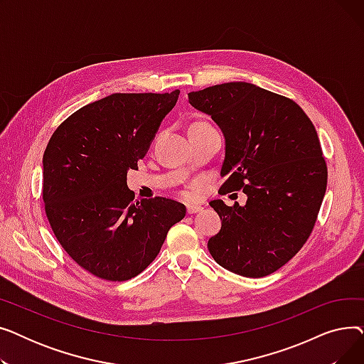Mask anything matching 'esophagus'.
I'll use <instances>...</instances> for the list:
<instances>
[{"label": "esophagus", "instance_id": "obj_1", "mask_svg": "<svg viewBox=\"0 0 364 364\" xmlns=\"http://www.w3.org/2000/svg\"><path fill=\"white\" fill-rule=\"evenodd\" d=\"M202 211V206H198V205H187V214H198Z\"/></svg>", "mask_w": 364, "mask_h": 364}]
</instances>
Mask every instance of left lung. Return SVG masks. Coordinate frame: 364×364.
I'll return each instance as SVG.
<instances>
[{
  "label": "left lung",
  "mask_w": 364,
  "mask_h": 364,
  "mask_svg": "<svg viewBox=\"0 0 364 364\" xmlns=\"http://www.w3.org/2000/svg\"><path fill=\"white\" fill-rule=\"evenodd\" d=\"M225 139L221 195L243 190L247 200H211L221 230L208 240L225 270L264 277L279 270L310 237L326 192L328 166L317 131L291 99L250 82L188 92Z\"/></svg>",
  "instance_id": "left-lung-1"
}]
</instances>
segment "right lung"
Returning <instances> with one entry per match:
<instances>
[{
	"label": "right lung",
	"mask_w": 364,
	"mask_h": 364,
	"mask_svg": "<svg viewBox=\"0 0 364 364\" xmlns=\"http://www.w3.org/2000/svg\"><path fill=\"white\" fill-rule=\"evenodd\" d=\"M180 90L117 92L72 113L43 158V199L54 236L84 270L110 282L140 274L155 259L186 206L166 198L134 200L128 169H139Z\"/></svg>",
	"instance_id": "add662e5"
}]
</instances>
